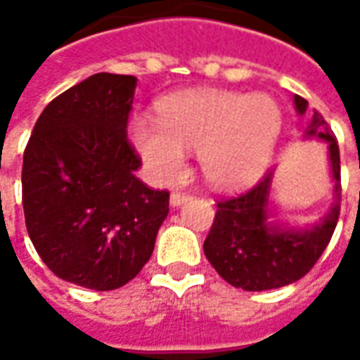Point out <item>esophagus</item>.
<instances>
[{
	"instance_id": "34e87169",
	"label": "esophagus",
	"mask_w": 360,
	"mask_h": 360,
	"mask_svg": "<svg viewBox=\"0 0 360 360\" xmlns=\"http://www.w3.org/2000/svg\"><path fill=\"white\" fill-rule=\"evenodd\" d=\"M188 198H191L188 193H183V191H173L172 196H169V202H172V206H181L183 202H187Z\"/></svg>"
}]
</instances>
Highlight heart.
<instances>
[{"instance_id":"1","label":"heart","mask_w":360,"mask_h":360,"mask_svg":"<svg viewBox=\"0 0 360 360\" xmlns=\"http://www.w3.org/2000/svg\"><path fill=\"white\" fill-rule=\"evenodd\" d=\"M131 141L154 179L169 183L195 152L204 179L218 188H241L270 165L281 133V110L268 94L198 89L164 98L156 123L134 119Z\"/></svg>"}]
</instances>
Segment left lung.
<instances>
[{
	"label": "left lung",
	"instance_id": "obj_1",
	"mask_svg": "<svg viewBox=\"0 0 360 360\" xmlns=\"http://www.w3.org/2000/svg\"><path fill=\"white\" fill-rule=\"evenodd\" d=\"M309 102L295 96L299 113L307 111ZM307 136H318L328 142L332 177L335 181V204L322 224L307 231H291L268 226V195L271 173H266L247 193L218 200L210 233L204 241V255L221 278L245 291H266L293 283L307 276L332 239L338 226L341 202L340 146L335 134L322 113L314 110Z\"/></svg>",
	"mask_w": 360,
	"mask_h": 360
}]
</instances>
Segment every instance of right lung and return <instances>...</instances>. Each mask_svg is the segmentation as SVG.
Listing matches in <instances>:
<instances>
[{"label":"right lung","instance_id":"1","mask_svg":"<svg viewBox=\"0 0 360 360\" xmlns=\"http://www.w3.org/2000/svg\"><path fill=\"white\" fill-rule=\"evenodd\" d=\"M136 79L96 73L53 98L22 156L30 241L58 278L96 291L125 285L154 250L169 193L136 179L127 139Z\"/></svg>","mask_w":360,"mask_h":360}]
</instances>
